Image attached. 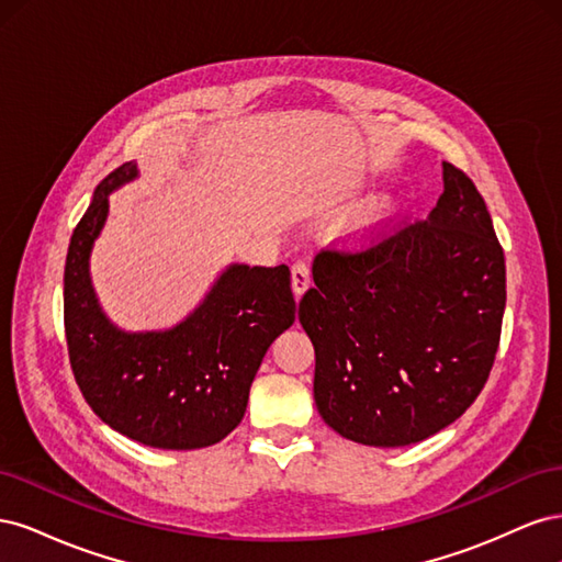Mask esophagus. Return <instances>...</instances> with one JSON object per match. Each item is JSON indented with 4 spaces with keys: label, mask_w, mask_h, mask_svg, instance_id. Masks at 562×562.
<instances>
[{
    "label": "esophagus",
    "mask_w": 562,
    "mask_h": 562,
    "mask_svg": "<svg viewBox=\"0 0 562 562\" xmlns=\"http://www.w3.org/2000/svg\"><path fill=\"white\" fill-rule=\"evenodd\" d=\"M291 279H293V293H295V295H302L304 291H307V288L312 285V269H310V262H307V260L293 262Z\"/></svg>",
    "instance_id": "34e87169"
}]
</instances>
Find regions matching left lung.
Here are the masks:
<instances>
[{"label": "left lung", "instance_id": "obj_1", "mask_svg": "<svg viewBox=\"0 0 562 562\" xmlns=\"http://www.w3.org/2000/svg\"><path fill=\"white\" fill-rule=\"evenodd\" d=\"M300 300L323 422L363 446L419 443L467 413L499 349L506 265L483 196L443 164L429 220L326 248Z\"/></svg>", "mask_w": 562, "mask_h": 562}]
</instances>
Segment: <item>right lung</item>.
<instances>
[{
	"label": "right lung",
	"mask_w": 562,
	"mask_h": 562,
	"mask_svg": "<svg viewBox=\"0 0 562 562\" xmlns=\"http://www.w3.org/2000/svg\"><path fill=\"white\" fill-rule=\"evenodd\" d=\"M135 176V164L114 168L72 232L63 279L67 353L83 398L114 431L161 450L209 448L239 427L269 345L293 326L291 269L234 265L173 330H116L93 295L89 252L108 194Z\"/></svg>",
	"instance_id": "add662e5"
}]
</instances>
